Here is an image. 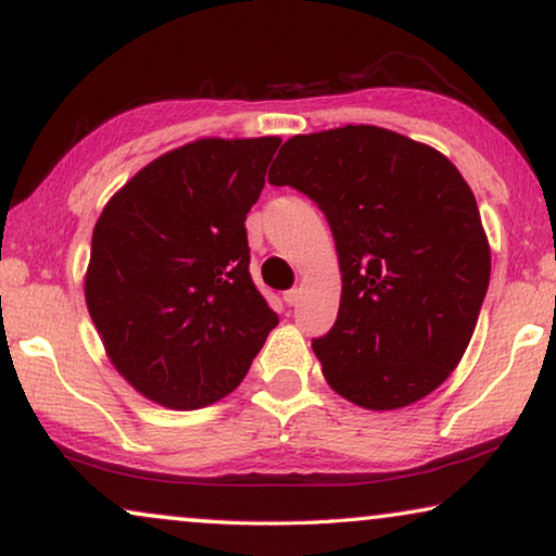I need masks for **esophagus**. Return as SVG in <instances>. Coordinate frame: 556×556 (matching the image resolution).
<instances>
[{
    "mask_svg": "<svg viewBox=\"0 0 556 556\" xmlns=\"http://www.w3.org/2000/svg\"><path fill=\"white\" fill-rule=\"evenodd\" d=\"M300 298H302V290H298V287H294V290H287L285 292V302H287V305H298V302H300Z\"/></svg>",
    "mask_w": 556,
    "mask_h": 556,
    "instance_id": "1",
    "label": "esophagus"
}]
</instances>
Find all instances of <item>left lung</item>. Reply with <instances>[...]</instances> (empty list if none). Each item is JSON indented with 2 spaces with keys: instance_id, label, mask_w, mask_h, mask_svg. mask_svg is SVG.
Listing matches in <instances>:
<instances>
[{
  "instance_id": "obj_1",
  "label": "left lung",
  "mask_w": 556,
  "mask_h": 556,
  "mask_svg": "<svg viewBox=\"0 0 556 556\" xmlns=\"http://www.w3.org/2000/svg\"><path fill=\"white\" fill-rule=\"evenodd\" d=\"M328 218L338 249V320L313 340L328 387L391 412L460 364L491 279L476 195L434 147L371 124L287 139L269 167Z\"/></svg>"
}]
</instances>
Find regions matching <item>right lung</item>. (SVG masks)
Segmentation results:
<instances>
[{"label": "right lung", "instance_id": "obj_1", "mask_svg": "<svg viewBox=\"0 0 556 556\" xmlns=\"http://www.w3.org/2000/svg\"><path fill=\"white\" fill-rule=\"evenodd\" d=\"M279 137H203L144 165L103 205L84 279L111 366L167 409L239 387L277 325L249 274L247 213Z\"/></svg>", "mask_w": 556, "mask_h": 556}]
</instances>
